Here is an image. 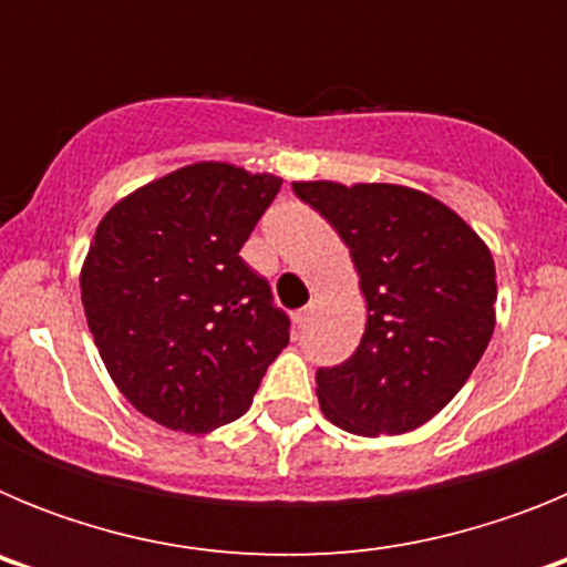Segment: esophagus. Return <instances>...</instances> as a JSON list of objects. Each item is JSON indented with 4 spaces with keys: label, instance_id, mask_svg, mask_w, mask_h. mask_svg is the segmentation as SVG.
Instances as JSON below:
<instances>
[{
    "label": "esophagus",
    "instance_id": "obj_1",
    "mask_svg": "<svg viewBox=\"0 0 567 567\" xmlns=\"http://www.w3.org/2000/svg\"><path fill=\"white\" fill-rule=\"evenodd\" d=\"M312 312H315V303H307V307L300 309V320H309L312 318Z\"/></svg>",
    "mask_w": 567,
    "mask_h": 567
}]
</instances>
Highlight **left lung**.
Masks as SVG:
<instances>
[{
    "instance_id": "8db88e82",
    "label": "left lung",
    "mask_w": 567,
    "mask_h": 567,
    "mask_svg": "<svg viewBox=\"0 0 567 567\" xmlns=\"http://www.w3.org/2000/svg\"><path fill=\"white\" fill-rule=\"evenodd\" d=\"M338 229L369 307L352 358L320 365V409L363 437L429 423L471 378L494 332L488 247L432 195L394 184L295 182Z\"/></svg>"
}]
</instances>
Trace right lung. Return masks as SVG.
Returning <instances> with one entry per match:
<instances>
[{
  "label": "right lung",
  "mask_w": 567,
  "mask_h": 567,
  "mask_svg": "<svg viewBox=\"0 0 567 567\" xmlns=\"http://www.w3.org/2000/svg\"><path fill=\"white\" fill-rule=\"evenodd\" d=\"M275 175L193 164L102 218L82 269L87 327L124 398L173 432L204 434L252 405L292 320L240 258Z\"/></svg>",
  "instance_id": "1"
}]
</instances>
